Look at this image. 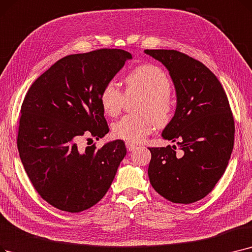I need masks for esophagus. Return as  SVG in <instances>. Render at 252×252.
<instances>
[{
	"mask_svg": "<svg viewBox=\"0 0 252 252\" xmlns=\"http://www.w3.org/2000/svg\"><path fill=\"white\" fill-rule=\"evenodd\" d=\"M126 149L128 150V151H133L137 146L136 145H134V144H132V143H129V142H126Z\"/></svg>",
	"mask_w": 252,
	"mask_h": 252,
	"instance_id": "1",
	"label": "esophagus"
}]
</instances>
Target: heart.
<instances>
[{
    "mask_svg": "<svg viewBox=\"0 0 252 252\" xmlns=\"http://www.w3.org/2000/svg\"><path fill=\"white\" fill-rule=\"evenodd\" d=\"M126 93L140 94L142 99L137 105L140 114L126 115L113 125V136L129 143H140L149 135L156 124L166 126L171 118V81L167 73L153 63H142L126 76ZM125 94L114 81L105 84L100 93V104L109 116L122 111Z\"/></svg>",
    "mask_w": 252,
    "mask_h": 252,
    "instance_id": "heart-1",
    "label": "heart"
}]
</instances>
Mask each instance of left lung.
I'll return each mask as SVG.
<instances>
[{
  "instance_id": "obj_1",
  "label": "left lung",
  "mask_w": 252,
  "mask_h": 252,
  "mask_svg": "<svg viewBox=\"0 0 252 252\" xmlns=\"http://www.w3.org/2000/svg\"><path fill=\"white\" fill-rule=\"evenodd\" d=\"M171 76L177 105L161 137L176 146L149 148L148 177L163 198L190 204L209 193L223 175L234 147L235 125L227 96L204 63L177 50L146 49Z\"/></svg>"
}]
</instances>
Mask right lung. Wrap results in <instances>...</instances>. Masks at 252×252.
<instances>
[{"label":"right lung","mask_w":252,"mask_h":252,"mask_svg":"<svg viewBox=\"0 0 252 252\" xmlns=\"http://www.w3.org/2000/svg\"><path fill=\"white\" fill-rule=\"evenodd\" d=\"M127 60L132 54L123 49L71 54L37 78L25 97L19 157L42 199L60 210L77 213L95 205L126 155L123 140L100 149H80L77 141L83 135L99 140L109 132L100 93Z\"/></svg>","instance_id":"right-lung-1"}]
</instances>
